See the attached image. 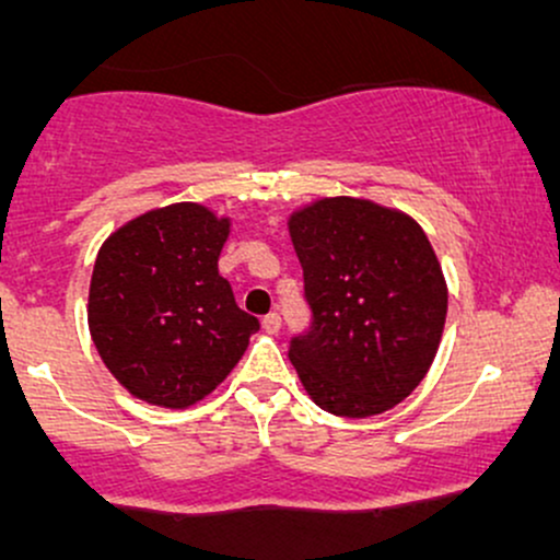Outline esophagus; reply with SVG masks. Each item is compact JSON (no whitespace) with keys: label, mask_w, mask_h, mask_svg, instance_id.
Wrapping results in <instances>:
<instances>
[{"label":"esophagus","mask_w":560,"mask_h":560,"mask_svg":"<svg viewBox=\"0 0 560 560\" xmlns=\"http://www.w3.org/2000/svg\"><path fill=\"white\" fill-rule=\"evenodd\" d=\"M262 329H266L268 334H276L281 329V316L279 313H268L266 318H262Z\"/></svg>","instance_id":"esophagus-1"}]
</instances>
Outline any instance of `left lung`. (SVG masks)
I'll return each instance as SVG.
<instances>
[{
    "mask_svg": "<svg viewBox=\"0 0 560 560\" xmlns=\"http://www.w3.org/2000/svg\"><path fill=\"white\" fill-rule=\"evenodd\" d=\"M311 324L289 361L320 408L365 419L402 402L440 347L447 287L413 218L334 197L289 221Z\"/></svg>",
    "mask_w": 560,
    "mask_h": 560,
    "instance_id": "left-lung-1",
    "label": "left lung"
}]
</instances>
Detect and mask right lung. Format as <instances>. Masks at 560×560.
Wrapping results in <instances>:
<instances>
[{"label":"right lung","mask_w":560,"mask_h":560,"mask_svg":"<svg viewBox=\"0 0 560 560\" xmlns=\"http://www.w3.org/2000/svg\"><path fill=\"white\" fill-rule=\"evenodd\" d=\"M226 218L178 202L133 218L102 244L89 331L110 374L139 400L186 408L231 374L260 329L218 273Z\"/></svg>","instance_id":"1"}]
</instances>
